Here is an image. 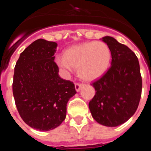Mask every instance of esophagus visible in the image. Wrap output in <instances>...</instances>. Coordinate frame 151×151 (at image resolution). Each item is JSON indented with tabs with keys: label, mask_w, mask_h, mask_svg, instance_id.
Returning <instances> with one entry per match:
<instances>
[{
	"label": "esophagus",
	"mask_w": 151,
	"mask_h": 151,
	"mask_svg": "<svg viewBox=\"0 0 151 151\" xmlns=\"http://www.w3.org/2000/svg\"><path fill=\"white\" fill-rule=\"evenodd\" d=\"M82 85H83V84L78 83V82H76V83L75 84V88H76V91H79L80 89L82 88Z\"/></svg>",
	"instance_id": "1"
}]
</instances>
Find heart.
Instances as JSON below:
<instances>
[{
    "label": "heart",
    "instance_id": "1",
    "mask_svg": "<svg viewBox=\"0 0 151 151\" xmlns=\"http://www.w3.org/2000/svg\"><path fill=\"white\" fill-rule=\"evenodd\" d=\"M111 60V51L106 44L90 41L73 45L65 51L64 56L56 58L57 66L65 71L72 67L78 69V74L85 81H93L106 72Z\"/></svg>",
    "mask_w": 151,
    "mask_h": 151
}]
</instances>
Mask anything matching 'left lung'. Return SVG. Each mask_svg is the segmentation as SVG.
Returning <instances> with one entry per match:
<instances>
[{
  "instance_id": "left-lung-1",
  "label": "left lung",
  "mask_w": 151,
  "mask_h": 151,
  "mask_svg": "<svg viewBox=\"0 0 151 151\" xmlns=\"http://www.w3.org/2000/svg\"><path fill=\"white\" fill-rule=\"evenodd\" d=\"M102 41L111 51V66L91 84L96 93L88 106L98 123L116 127L129 120L137 110L142 79L138 57L132 50L113 37L105 36Z\"/></svg>"
}]
</instances>
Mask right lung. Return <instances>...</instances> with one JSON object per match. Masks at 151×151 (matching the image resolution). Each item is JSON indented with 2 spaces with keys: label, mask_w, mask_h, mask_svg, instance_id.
I'll list each match as a JSON object with an SVG mask.
<instances>
[{
  "label": "right lung",
  "mask_w": 151,
  "mask_h": 151,
  "mask_svg": "<svg viewBox=\"0 0 151 151\" xmlns=\"http://www.w3.org/2000/svg\"><path fill=\"white\" fill-rule=\"evenodd\" d=\"M57 47L54 41L36 40L21 53L14 69L17 110L28 125L39 131L58 127L66 119L67 102L76 94L73 82L58 74Z\"/></svg>",
  "instance_id": "right-lung-1"
}]
</instances>
